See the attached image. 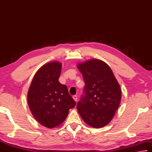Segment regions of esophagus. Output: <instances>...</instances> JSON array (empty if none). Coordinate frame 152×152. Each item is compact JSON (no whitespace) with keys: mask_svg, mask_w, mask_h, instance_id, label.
I'll return each mask as SVG.
<instances>
[{"mask_svg":"<svg viewBox=\"0 0 152 152\" xmlns=\"http://www.w3.org/2000/svg\"><path fill=\"white\" fill-rule=\"evenodd\" d=\"M73 98L74 100L76 102H77V96H73Z\"/></svg>","mask_w":152,"mask_h":152,"instance_id":"obj_1","label":"esophagus"}]
</instances>
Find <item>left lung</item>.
<instances>
[{
	"label": "left lung",
	"mask_w": 152,
	"mask_h": 152,
	"mask_svg": "<svg viewBox=\"0 0 152 152\" xmlns=\"http://www.w3.org/2000/svg\"><path fill=\"white\" fill-rule=\"evenodd\" d=\"M77 67L85 81L83 94L77 104L79 115L92 127L105 126L120 104V85L110 67L100 60H89Z\"/></svg>",
	"instance_id": "left-lung-1"
}]
</instances>
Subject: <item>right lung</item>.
<instances>
[{"label": "right lung", "instance_id": "obj_1", "mask_svg": "<svg viewBox=\"0 0 152 152\" xmlns=\"http://www.w3.org/2000/svg\"><path fill=\"white\" fill-rule=\"evenodd\" d=\"M61 68V63L57 61L44 64L35 74L27 93L34 117L49 129L63 123L69 109L76 105L67 87L58 81Z\"/></svg>", "mask_w": 152, "mask_h": 152}]
</instances>
